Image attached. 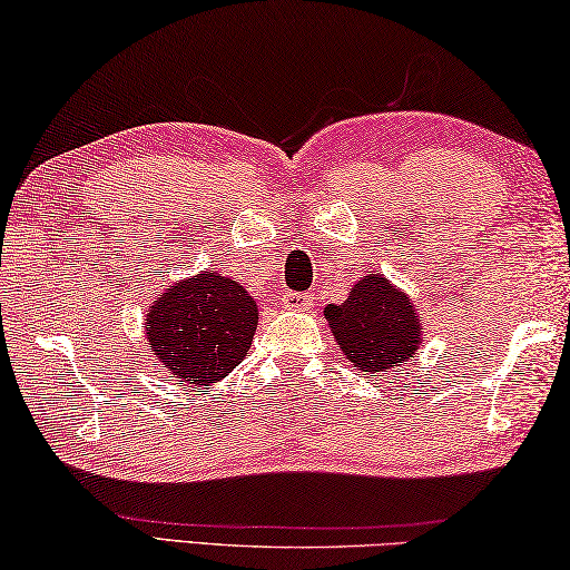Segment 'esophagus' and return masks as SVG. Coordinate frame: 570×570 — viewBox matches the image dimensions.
Listing matches in <instances>:
<instances>
[{
	"mask_svg": "<svg viewBox=\"0 0 570 570\" xmlns=\"http://www.w3.org/2000/svg\"><path fill=\"white\" fill-rule=\"evenodd\" d=\"M283 305L287 307V311H311L313 297L305 295V293H285Z\"/></svg>",
	"mask_w": 570,
	"mask_h": 570,
	"instance_id": "obj_1",
	"label": "esophagus"
}]
</instances>
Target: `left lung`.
I'll use <instances>...</instances> for the list:
<instances>
[{
    "instance_id": "1",
    "label": "left lung",
    "mask_w": 570,
    "mask_h": 570,
    "mask_svg": "<svg viewBox=\"0 0 570 570\" xmlns=\"http://www.w3.org/2000/svg\"><path fill=\"white\" fill-rule=\"evenodd\" d=\"M323 315L356 371L379 373L404 366L422 348L424 323L419 305L379 269L358 277L346 301L325 305Z\"/></svg>"
}]
</instances>
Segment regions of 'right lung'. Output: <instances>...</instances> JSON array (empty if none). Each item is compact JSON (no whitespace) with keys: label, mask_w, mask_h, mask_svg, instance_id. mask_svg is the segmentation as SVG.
Returning <instances> with one entry per match:
<instances>
[{"label":"right lung","mask_w":570,"mask_h":570,"mask_svg":"<svg viewBox=\"0 0 570 570\" xmlns=\"http://www.w3.org/2000/svg\"><path fill=\"white\" fill-rule=\"evenodd\" d=\"M257 315L245 285L202 269L166 285L144 315V333L156 366L169 379L212 386L245 361Z\"/></svg>","instance_id":"right-lung-1"}]
</instances>
